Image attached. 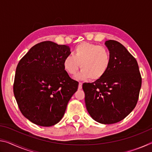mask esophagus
I'll list each match as a JSON object with an SVG mask.
<instances>
[{
  "mask_svg": "<svg viewBox=\"0 0 152 152\" xmlns=\"http://www.w3.org/2000/svg\"><path fill=\"white\" fill-rule=\"evenodd\" d=\"M82 88V82H79V84H78V89L80 90Z\"/></svg>",
  "mask_w": 152,
  "mask_h": 152,
  "instance_id": "34e87169",
  "label": "esophagus"
}]
</instances>
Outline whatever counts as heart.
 I'll use <instances>...</instances> for the list:
<instances>
[{
    "label": "heart",
    "instance_id": "b5f03b06",
    "mask_svg": "<svg viewBox=\"0 0 152 152\" xmlns=\"http://www.w3.org/2000/svg\"><path fill=\"white\" fill-rule=\"evenodd\" d=\"M110 61V53L106 48L84 42L76 46L73 55L65 58L64 68L69 74L73 75L80 66L82 70L76 75V79L98 80L107 72Z\"/></svg>",
    "mask_w": 152,
    "mask_h": 152
}]
</instances>
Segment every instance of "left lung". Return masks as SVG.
<instances>
[{
  "label": "left lung",
  "mask_w": 152,
  "mask_h": 152,
  "mask_svg": "<svg viewBox=\"0 0 152 152\" xmlns=\"http://www.w3.org/2000/svg\"><path fill=\"white\" fill-rule=\"evenodd\" d=\"M110 65L105 75L92 83H84L85 104L89 115L102 124L120 121L134 109L141 86L135 58L121 43L108 40Z\"/></svg>",
  "instance_id": "left-lung-1"
}]
</instances>
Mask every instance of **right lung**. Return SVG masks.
Masks as SVG:
<instances>
[{
    "label": "right lung",
    "mask_w": 152,
    "mask_h": 152,
    "mask_svg": "<svg viewBox=\"0 0 152 152\" xmlns=\"http://www.w3.org/2000/svg\"><path fill=\"white\" fill-rule=\"evenodd\" d=\"M70 49L46 41L35 45L17 66L13 92L20 112L35 125L50 127L62 119L78 82L69 76L64 60Z\"/></svg>",
    "instance_id": "obj_1"
}]
</instances>
